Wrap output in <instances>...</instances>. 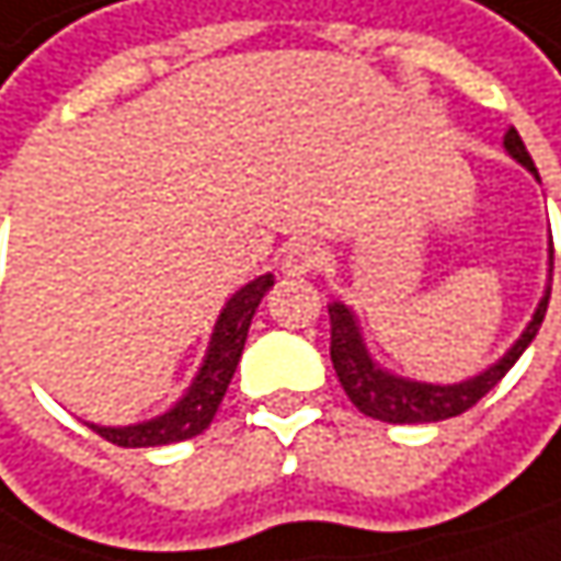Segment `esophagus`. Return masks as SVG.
<instances>
[{"mask_svg":"<svg viewBox=\"0 0 561 561\" xmlns=\"http://www.w3.org/2000/svg\"><path fill=\"white\" fill-rule=\"evenodd\" d=\"M324 263V250L311 240H298L282 253V273L285 276H308L314 270H321Z\"/></svg>","mask_w":561,"mask_h":561,"instance_id":"1","label":"esophagus"}]
</instances>
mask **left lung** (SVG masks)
Wrapping results in <instances>:
<instances>
[{
	"mask_svg": "<svg viewBox=\"0 0 561 561\" xmlns=\"http://www.w3.org/2000/svg\"><path fill=\"white\" fill-rule=\"evenodd\" d=\"M504 150L511 160H517L520 167H527L536 179L534 160L520 140V134L511 128L504 134ZM549 288H552V237H549V279L542 288V298L536 305L530 324L520 331V336L507 346V353L482 369L472 379L462 382H421V379H408L398 376L391 369H385L382 363H376V356L369 353L363 328L356 321V311L343 301H331L328 314H331V359L336 369V379L343 385V391L350 394V401L366 414L385 424H436L446 417H456L462 411H469L479 398H484L494 385L507 376V369L524 356V350L534 343L536 331L546 318V305H549Z\"/></svg>",
	"mask_w": 561,
	"mask_h": 561,
	"instance_id": "left-lung-1",
	"label": "left lung"
}]
</instances>
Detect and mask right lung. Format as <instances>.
I'll return each mask as SVG.
<instances>
[{
    "label": "right lung",
    "mask_w": 561,
    "mask_h": 561,
    "mask_svg": "<svg viewBox=\"0 0 561 561\" xmlns=\"http://www.w3.org/2000/svg\"><path fill=\"white\" fill-rule=\"evenodd\" d=\"M273 282H276L273 273H266L230 295L228 305L221 308V314L215 321V331H211L205 359H202L195 379L173 408H167L163 414H157L150 421H137V424H125V427H102V424H89V427L99 436H105L108 443L128 446V449L170 446V443H182V439H192L202 431H208L230 379H233V369L240 363L250 321H253L263 295L273 288Z\"/></svg>",
    "instance_id": "obj_1"
}]
</instances>
